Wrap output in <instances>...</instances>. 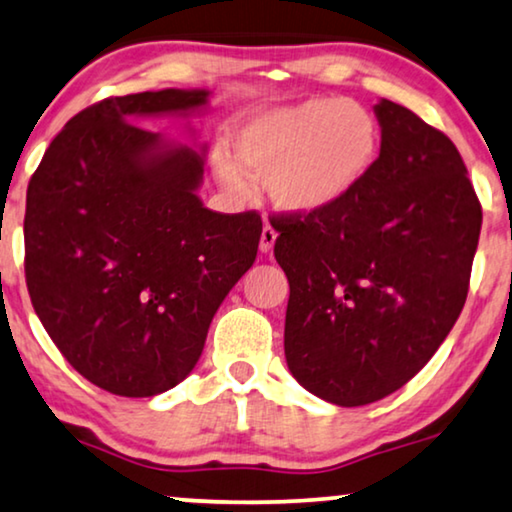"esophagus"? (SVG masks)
<instances>
[{
	"label": "esophagus",
	"instance_id": "obj_1",
	"mask_svg": "<svg viewBox=\"0 0 512 512\" xmlns=\"http://www.w3.org/2000/svg\"><path fill=\"white\" fill-rule=\"evenodd\" d=\"M275 242H277V233L270 226H265L263 233H261V242H258V249H261V254H270L272 247H275Z\"/></svg>",
	"mask_w": 512,
	"mask_h": 512
}]
</instances>
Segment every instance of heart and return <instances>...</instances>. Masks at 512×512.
Returning a JSON list of instances; mask_svg holds the SVG:
<instances>
[{
	"label": "heart",
	"mask_w": 512,
	"mask_h": 512,
	"mask_svg": "<svg viewBox=\"0 0 512 512\" xmlns=\"http://www.w3.org/2000/svg\"><path fill=\"white\" fill-rule=\"evenodd\" d=\"M382 130L373 111L345 97H310L251 116L235 156L214 160L216 179L247 195L244 170L263 179L268 200L291 216H319L345 205L380 158Z\"/></svg>",
	"instance_id": "b5f03b06"
}]
</instances>
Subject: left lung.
I'll use <instances>...</instances> for the list:
<instances>
[{"mask_svg": "<svg viewBox=\"0 0 512 512\" xmlns=\"http://www.w3.org/2000/svg\"><path fill=\"white\" fill-rule=\"evenodd\" d=\"M373 174L345 205L277 216L275 258L289 277L284 354L328 403L394 394L443 345L466 303L482 209L457 146L391 100Z\"/></svg>", "mask_w": 512, "mask_h": 512, "instance_id": "8db88e82", "label": "left lung"}]
</instances>
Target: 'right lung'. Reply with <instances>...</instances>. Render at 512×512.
Here are the masks:
<instances>
[{
    "label": "right lung",
    "instance_id": "1",
    "mask_svg": "<svg viewBox=\"0 0 512 512\" xmlns=\"http://www.w3.org/2000/svg\"><path fill=\"white\" fill-rule=\"evenodd\" d=\"M207 102L200 88L97 102L67 121L27 186L34 312L72 368L109 394L177 387L256 261L261 216L219 214L198 198L207 146L142 128Z\"/></svg>",
    "mask_w": 512,
    "mask_h": 512
}]
</instances>
